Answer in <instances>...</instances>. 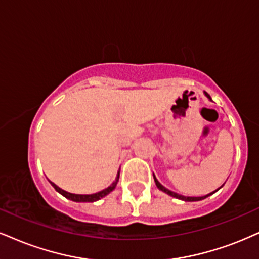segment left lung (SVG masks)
<instances>
[{"instance_id": "8db88e82", "label": "left lung", "mask_w": 259, "mask_h": 259, "mask_svg": "<svg viewBox=\"0 0 259 259\" xmlns=\"http://www.w3.org/2000/svg\"><path fill=\"white\" fill-rule=\"evenodd\" d=\"M204 95L206 96L207 97V100L209 101H212L211 100V97H210V95L209 94H206L205 91H204ZM154 179H155V183H156V186L158 187V190H161L162 192H164V193H167V194H169V196H171V197H174V198H177V199H181V200H185V202H198V200H203V199H205L206 197H209V196H211V194H213L216 192V191L218 190H220V188H218V190L216 191H213V192H211V193H209V194H206V196H202V197H186V196H183V194H179V193H175V192H173V191H170V190H168V188H165L163 185L162 184H159V181L157 180V179H156V177H155V174H154Z\"/></svg>"}]
</instances>
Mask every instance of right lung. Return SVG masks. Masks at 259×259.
<instances>
[{"label": "right lung", "instance_id": "obj_1", "mask_svg": "<svg viewBox=\"0 0 259 259\" xmlns=\"http://www.w3.org/2000/svg\"><path fill=\"white\" fill-rule=\"evenodd\" d=\"M119 177H120V169H119V171H117L116 179H115V181L110 185V186H108L107 188H104V190L100 191V192H96L92 194H76V193L67 192V191L62 190V188H60L57 185L54 184L53 181H49V183L52 184V186L55 188L57 192H59L60 194H62L63 197H66L67 199L73 200V202H78V203H92V202H97V200H100L101 198L105 197L107 194H109L111 191H114V188L116 187V185H117V181H119Z\"/></svg>", "mask_w": 259, "mask_h": 259}]
</instances>
